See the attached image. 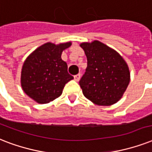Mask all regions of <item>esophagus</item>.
Returning <instances> with one entry per match:
<instances>
[{
  "instance_id": "esophagus-1",
  "label": "esophagus",
  "mask_w": 152,
  "mask_h": 152,
  "mask_svg": "<svg viewBox=\"0 0 152 152\" xmlns=\"http://www.w3.org/2000/svg\"><path fill=\"white\" fill-rule=\"evenodd\" d=\"M75 77V81H76V82H77V81L80 79V77H81V75H80V74H77V75H75V77Z\"/></svg>"
}]
</instances>
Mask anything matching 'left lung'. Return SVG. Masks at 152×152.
I'll list each match as a JSON object with an SVG mask.
<instances>
[{"label": "left lung", "mask_w": 152, "mask_h": 152, "mask_svg": "<svg viewBox=\"0 0 152 152\" xmlns=\"http://www.w3.org/2000/svg\"><path fill=\"white\" fill-rule=\"evenodd\" d=\"M80 46L87 58L86 72L79 81L84 96L98 105L116 103L130 82L125 61L116 50L99 41Z\"/></svg>", "instance_id": "obj_1"}]
</instances>
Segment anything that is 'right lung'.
Segmentation results:
<instances>
[{"instance_id": "obj_1", "label": "right lung", "mask_w": 152, "mask_h": 152, "mask_svg": "<svg viewBox=\"0 0 152 152\" xmlns=\"http://www.w3.org/2000/svg\"><path fill=\"white\" fill-rule=\"evenodd\" d=\"M70 45V42L45 43L27 58L21 71V86L26 94L40 104L49 103L62 94L65 85L74 78L61 58L63 50Z\"/></svg>"}]
</instances>
